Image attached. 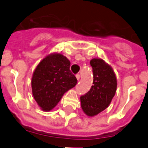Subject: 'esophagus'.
<instances>
[{"instance_id": "1", "label": "esophagus", "mask_w": 148, "mask_h": 148, "mask_svg": "<svg viewBox=\"0 0 148 148\" xmlns=\"http://www.w3.org/2000/svg\"><path fill=\"white\" fill-rule=\"evenodd\" d=\"M76 77H77V80H79V79H80V75L79 74H76Z\"/></svg>"}]
</instances>
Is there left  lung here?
<instances>
[{"label":"left lung","mask_w":148,"mask_h":148,"mask_svg":"<svg viewBox=\"0 0 148 148\" xmlns=\"http://www.w3.org/2000/svg\"><path fill=\"white\" fill-rule=\"evenodd\" d=\"M93 73V85L88 93L81 96V107L88 116L92 117L105 110L115 94L117 79L111 66L100 58L90 62Z\"/></svg>","instance_id":"left-lung-1"}]
</instances>
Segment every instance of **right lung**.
Listing matches in <instances>:
<instances>
[{
    "label": "right lung",
    "instance_id": "add662e5",
    "mask_svg": "<svg viewBox=\"0 0 148 148\" xmlns=\"http://www.w3.org/2000/svg\"><path fill=\"white\" fill-rule=\"evenodd\" d=\"M70 64L66 57L55 53L47 55L36 68L31 81L32 93L44 111L54 108L66 91L77 85Z\"/></svg>",
    "mask_w": 148,
    "mask_h": 148
}]
</instances>
